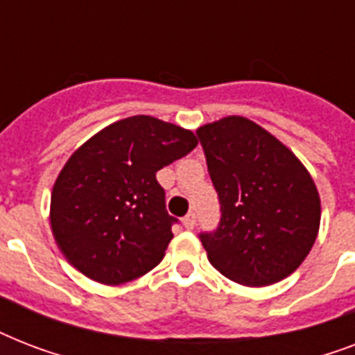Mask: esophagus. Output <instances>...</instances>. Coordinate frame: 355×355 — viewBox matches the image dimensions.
Here are the masks:
<instances>
[{
  "instance_id": "1",
  "label": "esophagus",
  "mask_w": 355,
  "mask_h": 355,
  "mask_svg": "<svg viewBox=\"0 0 355 355\" xmlns=\"http://www.w3.org/2000/svg\"><path fill=\"white\" fill-rule=\"evenodd\" d=\"M184 227L188 228V230H193L195 228V225H197V216H195L193 211H189L188 216L184 217Z\"/></svg>"
}]
</instances>
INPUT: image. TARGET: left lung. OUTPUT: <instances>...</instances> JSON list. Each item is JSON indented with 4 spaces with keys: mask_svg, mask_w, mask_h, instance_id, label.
<instances>
[{
    "mask_svg": "<svg viewBox=\"0 0 355 355\" xmlns=\"http://www.w3.org/2000/svg\"><path fill=\"white\" fill-rule=\"evenodd\" d=\"M221 206L216 230L199 239L210 263L241 286L289 276L313 247L320 199L286 145L250 119L230 116L197 130Z\"/></svg>",
    "mask_w": 355,
    "mask_h": 355,
    "instance_id": "1",
    "label": "left lung"
}]
</instances>
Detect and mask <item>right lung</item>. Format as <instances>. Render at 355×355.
<instances>
[{
	"instance_id": "right-lung-1",
	"label": "right lung",
	"mask_w": 355,
	"mask_h": 355,
	"mask_svg": "<svg viewBox=\"0 0 355 355\" xmlns=\"http://www.w3.org/2000/svg\"><path fill=\"white\" fill-rule=\"evenodd\" d=\"M197 147L191 130L150 116L103 128L69 156L51 193V228L69 263L119 286L160 263L171 227L156 171Z\"/></svg>"
}]
</instances>
